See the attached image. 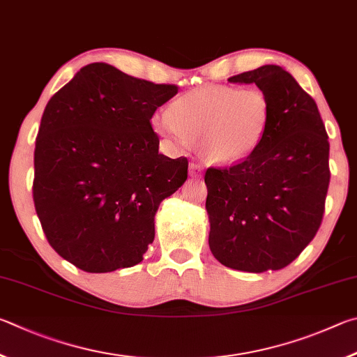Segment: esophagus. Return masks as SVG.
<instances>
[{
	"label": "esophagus",
	"mask_w": 357,
	"mask_h": 357,
	"mask_svg": "<svg viewBox=\"0 0 357 357\" xmlns=\"http://www.w3.org/2000/svg\"><path fill=\"white\" fill-rule=\"evenodd\" d=\"M201 174H202V167L196 165V162H191V165H190V175H191V177H199Z\"/></svg>",
	"instance_id": "34e87169"
}]
</instances>
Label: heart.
<instances>
[{
  "mask_svg": "<svg viewBox=\"0 0 357 357\" xmlns=\"http://www.w3.org/2000/svg\"><path fill=\"white\" fill-rule=\"evenodd\" d=\"M271 123V102L259 87L205 86L175 98L152 127L174 144L197 141L202 158L230 166L257 150Z\"/></svg>",
  "mask_w": 357,
  "mask_h": 357,
  "instance_id": "heart-1",
  "label": "heart"
}]
</instances>
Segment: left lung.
I'll return each mask as SVG.
<instances>
[{"instance_id": "left-lung-1", "label": "left lung", "mask_w": 357, "mask_h": 357, "mask_svg": "<svg viewBox=\"0 0 357 357\" xmlns=\"http://www.w3.org/2000/svg\"><path fill=\"white\" fill-rule=\"evenodd\" d=\"M229 81L264 91L271 123L249 158L205 172L210 251L232 270L276 271L320 229L331 178L326 128L315 100L282 67L261 66Z\"/></svg>"}]
</instances>
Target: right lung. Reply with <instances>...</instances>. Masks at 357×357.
<instances>
[{
	"label": "right lung",
	"mask_w": 357,
	"mask_h": 357,
	"mask_svg": "<svg viewBox=\"0 0 357 357\" xmlns=\"http://www.w3.org/2000/svg\"><path fill=\"white\" fill-rule=\"evenodd\" d=\"M177 92L93 62L47 103L34 207L50 246L79 270L135 266L153 241L156 210L188 177V160L160 153L150 123Z\"/></svg>",
	"instance_id": "right-lung-1"
}]
</instances>
